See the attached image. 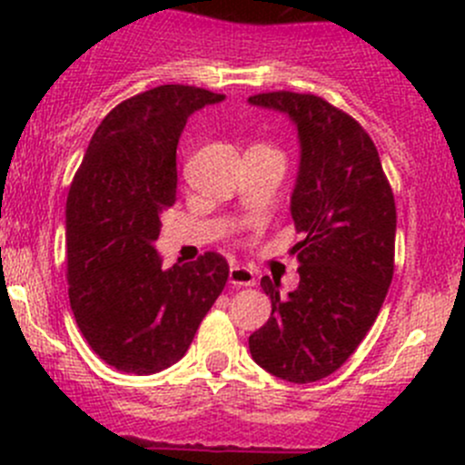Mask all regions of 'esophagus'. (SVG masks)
<instances>
[{
  "label": "esophagus",
  "instance_id": "esophagus-1",
  "mask_svg": "<svg viewBox=\"0 0 465 465\" xmlns=\"http://www.w3.org/2000/svg\"><path fill=\"white\" fill-rule=\"evenodd\" d=\"M229 283L238 285V288H250V285H256V274L254 270L245 265H233L229 270Z\"/></svg>",
  "mask_w": 465,
  "mask_h": 465
}]
</instances>
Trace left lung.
<instances>
[{"label": "left lung", "instance_id": "left-lung-1", "mask_svg": "<svg viewBox=\"0 0 465 465\" xmlns=\"http://www.w3.org/2000/svg\"><path fill=\"white\" fill-rule=\"evenodd\" d=\"M297 125L299 159L290 213L303 241L292 247L299 288L272 299L265 326L250 335L259 367L288 382H315L351 358L376 322L393 276L396 203L378 150L362 125L315 94L250 96Z\"/></svg>", "mask_w": 465, "mask_h": 465}]
</instances>
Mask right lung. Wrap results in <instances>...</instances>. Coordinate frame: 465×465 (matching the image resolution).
<instances>
[{"label":"right lung","mask_w":465,"mask_h":465,"mask_svg":"<svg viewBox=\"0 0 465 465\" xmlns=\"http://www.w3.org/2000/svg\"><path fill=\"white\" fill-rule=\"evenodd\" d=\"M191 85H159L119 103L94 133L64 211L69 303L94 353L150 376L184 358L223 292L215 252L162 270L154 241L175 204L177 142L186 119L223 101Z\"/></svg>","instance_id":"add662e5"}]
</instances>
